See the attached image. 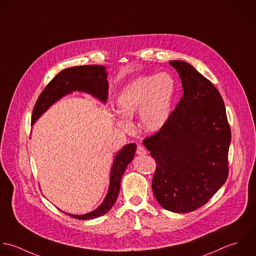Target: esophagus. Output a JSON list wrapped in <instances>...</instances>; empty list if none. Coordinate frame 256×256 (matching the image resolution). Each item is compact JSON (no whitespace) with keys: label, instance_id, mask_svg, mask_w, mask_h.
Wrapping results in <instances>:
<instances>
[{"label":"esophagus","instance_id":"obj_1","mask_svg":"<svg viewBox=\"0 0 256 256\" xmlns=\"http://www.w3.org/2000/svg\"><path fill=\"white\" fill-rule=\"evenodd\" d=\"M136 154L138 155H144V154H146V150L142 146H138Z\"/></svg>","mask_w":256,"mask_h":256}]
</instances>
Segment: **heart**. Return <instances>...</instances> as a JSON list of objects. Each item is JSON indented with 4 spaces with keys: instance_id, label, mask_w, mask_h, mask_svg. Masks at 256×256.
I'll return each instance as SVG.
<instances>
[{
    "instance_id": "b5f03b06",
    "label": "heart",
    "mask_w": 256,
    "mask_h": 256,
    "mask_svg": "<svg viewBox=\"0 0 256 256\" xmlns=\"http://www.w3.org/2000/svg\"><path fill=\"white\" fill-rule=\"evenodd\" d=\"M175 93V81L167 73L140 77L126 85L116 98L118 124L130 128L138 112L140 126L148 132L158 130L167 120Z\"/></svg>"
}]
</instances>
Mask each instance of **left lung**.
<instances>
[{"instance_id": "1", "label": "left lung", "mask_w": 256, "mask_h": 256, "mask_svg": "<svg viewBox=\"0 0 256 256\" xmlns=\"http://www.w3.org/2000/svg\"><path fill=\"white\" fill-rule=\"evenodd\" d=\"M184 94L166 122L144 144L156 162L154 197L174 212L204 206L224 184L230 128L218 89L191 64L172 60Z\"/></svg>"}]
</instances>
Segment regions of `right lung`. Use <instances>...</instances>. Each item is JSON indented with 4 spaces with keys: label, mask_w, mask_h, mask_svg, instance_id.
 Here are the masks:
<instances>
[{
    "label": "right lung",
    "mask_w": 256,
    "mask_h": 256,
    "mask_svg": "<svg viewBox=\"0 0 256 256\" xmlns=\"http://www.w3.org/2000/svg\"><path fill=\"white\" fill-rule=\"evenodd\" d=\"M73 91L88 93L106 102L108 93L106 67L102 65H83L67 68L59 72L48 84L36 102L32 116V124L54 102ZM136 150V144H130L124 146L116 154L110 169L108 191L99 208L85 214H67L77 220H92L108 212L116 201L122 177L126 166L134 159Z\"/></svg>",
    "instance_id": "1"
}]
</instances>
